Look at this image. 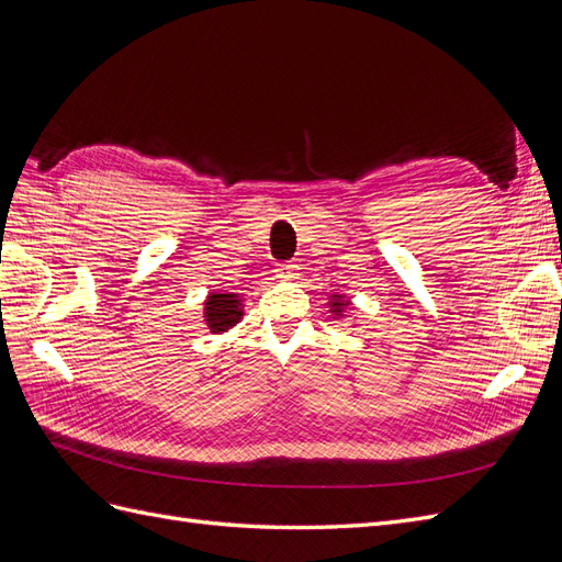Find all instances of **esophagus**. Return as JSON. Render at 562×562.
I'll list each match as a JSON object with an SVG mask.
<instances>
[{"label": "esophagus", "instance_id": "34e87169", "mask_svg": "<svg viewBox=\"0 0 562 562\" xmlns=\"http://www.w3.org/2000/svg\"><path fill=\"white\" fill-rule=\"evenodd\" d=\"M295 265L293 262H281V265H277V277L281 279V281H291V279H295Z\"/></svg>", "mask_w": 562, "mask_h": 562}]
</instances>
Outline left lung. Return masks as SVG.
<instances>
[{"label": "left lung", "instance_id": "1", "mask_svg": "<svg viewBox=\"0 0 562 562\" xmlns=\"http://www.w3.org/2000/svg\"><path fill=\"white\" fill-rule=\"evenodd\" d=\"M342 304H349V302H345L342 295H333V304H330V307H333L335 312H339V307H342Z\"/></svg>", "mask_w": 562, "mask_h": 562}]
</instances>
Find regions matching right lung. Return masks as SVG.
Listing matches in <instances>:
<instances>
[{
	"mask_svg": "<svg viewBox=\"0 0 562 562\" xmlns=\"http://www.w3.org/2000/svg\"><path fill=\"white\" fill-rule=\"evenodd\" d=\"M241 318V300L234 293H213L206 302V321L211 333H225Z\"/></svg>",
	"mask_w": 562,
	"mask_h": 562,
	"instance_id": "right-lung-1",
	"label": "right lung"
}]
</instances>
